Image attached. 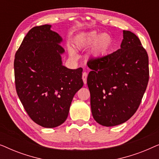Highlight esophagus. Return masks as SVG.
Returning a JSON list of instances; mask_svg holds the SVG:
<instances>
[{
	"instance_id": "1",
	"label": "esophagus",
	"mask_w": 159,
	"mask_h": 159,
	"mask_svg": "<svg viewBox=\"0 0 159 159\" xmlns=\"http://www.w3.org/2000/svg\"><path fill=\"white\" fill-rule=\"evenodd\" d=\"M87 77H88V73L83 72V74H82V80H83L84 84H87Z\"/></svg>"
}]
</instances>
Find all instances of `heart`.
Masks as SVG:
<instances>
[{
  "mask_svg": "<svg viewBox=\"0 0 159 159\" xmlns=\"http://www.w3.org/2000/svg\"><path fill=\"white\" fill-rule=\"evenodd\" d=\"M113 39L108 32L99 34L96 31H90L80 34L75 39V47L77 49L88 48L93 45L90 50V57L94 60L99 59L105 56L112 46ZM69 56L71 58H77V53L72 48H68Z\"/></svg>",
  "mask_w": 159,
  "mask_h": 159,
  "instance_id": "heart-1",
  "label": "heart"
}]
</instances>
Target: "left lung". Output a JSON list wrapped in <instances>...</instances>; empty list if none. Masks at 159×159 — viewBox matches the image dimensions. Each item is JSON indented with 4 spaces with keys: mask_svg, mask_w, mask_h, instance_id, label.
Returning <instances> with one entry per match:
<instances>
[{
    "mask_svg": "<svg viewBox=\"0 0 159 159\" xmlns=\"http://www.w3.org/2000/svg\"><path fill=\"white\" fill-rule=\"evenodd\" d=\"M120 49L90 60L87 80L93 118L105 127L121 125L140 106L149 79L148 56L140 39L123 31Z\"/></svg>",
    "mask_w": 159,
    "mask_h": 159,
    "instance_id": "1",
    "label": "left lung"
}]
</instances>
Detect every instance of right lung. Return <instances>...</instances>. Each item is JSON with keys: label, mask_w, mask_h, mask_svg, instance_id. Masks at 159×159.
Returning a JSON list of instances; mask_svg holds the SVG:
<instances>
[{"label": "right lung", "mask_w": 159, "mask_h": 159, "mask_svg": "<svg viewBox=\"0 0 159 159\" xmlns=\"http://www.w3.org/2000/svg\"><path fill=\"white\" fill-rule=\"evenodd\" d=\"M45 25L32 28L14 59L17 95L29 116L45 128L66 121L76 93L83 86L82 69L63 65V39Z\"/></svg>", "instance_id": "obj_1"}]
</instances>
